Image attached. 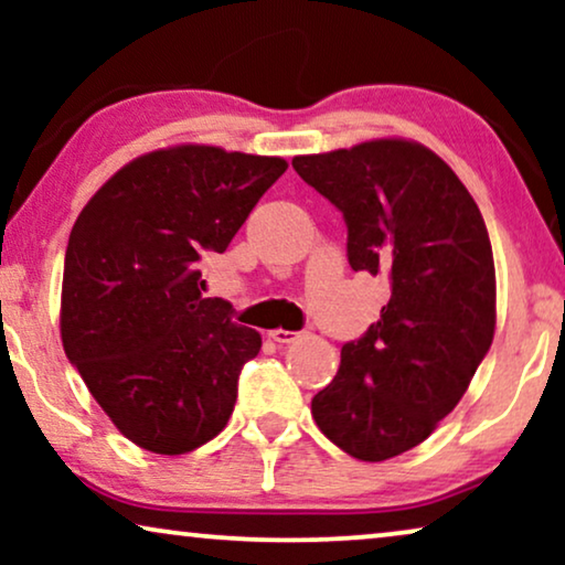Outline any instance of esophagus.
<instances>
[{"mask_svg":"<svg viewBox=\"0 0 565 565\" xmlns=\"http://www.w3.org/2000/svg\"><path fill=\"white\" fill-rule=\"evenodd\" d=\"M269 339H273V342H277V344H290V342H296V339H298V331L275 329V331H269Z\"/></svg>","mask_w":565,"mask_h":565,"instance_id":"obj_1","label":"esophagus"}]
</instances>
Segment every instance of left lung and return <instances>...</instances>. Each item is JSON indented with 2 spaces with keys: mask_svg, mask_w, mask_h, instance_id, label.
Listing matches in <instances>:
<instances>
[{
  "mask_svg": "<svg viewBox=\"0 0 565 565\" xmlns=\"http://www.w3.org/2000/svg\"><path fill=\"white\" fill-rule=\"evenodd\" d=\"M292 169L342 213L354 273L391 285L381 321L342 347L311 414L352 458H396L458 406L491 347L497 273L483 215L458 174L412 141L296 157Z\"/></svg>",
  "mask_w": 565,
  "mask_h": 565,
  "instance_id": "obj_1",
  "label": "left lung"
}]
</instances>
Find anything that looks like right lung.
<instances>
[{"mask_svg": "<svg viewBox=\"0 0 565 565\" xmlns=\"http://www.w3.org/2000/svg\"><path fill=\"white\" fill-rule=\"evenodd\" d=\"M285 159L177 146L130 161L84 205L66 246L61 339L115 427L182 455L226 427L262 337L203 298L200 259L228 249Z\"/></svg>", "mask_w": 565, "mask_h": 565, "instance_id": "obj_1", "label": "right lung"}]
</instances>
